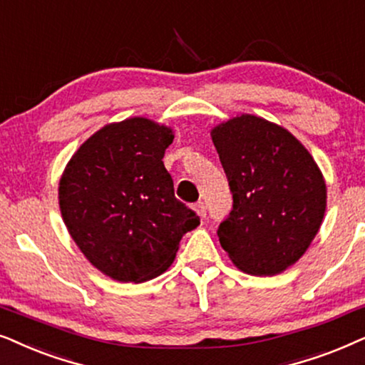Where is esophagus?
I'll use <instances>...</instances> for the list:
<instances>
[{
    "label": "esophagus",
    "instance_id": "esophagus-1",
    "mask_svg": "<svg viewBox=\"0 0 365 365\" xmlns=\"http://www.w3.org/2000/svg\"><path fill=\"white\" fill-rule=\"evenodd\" d=\"M195 212H197L198 215H200L202 218H205V215H207V207H205V203L198 202L197 205H195Z\"/></svg>",
    "mask_w": 365,
    "mask_h": 365
}]
</instances>
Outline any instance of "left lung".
Returning <instances> with one entry per match:
<instances>
[{"instance_id":"8db88e82","label":"left lung","mask_w":365,"mask_h":365,"mask_svg":"<svg viewBox=\"0 0 365 365\" xmlns=\"http://www.w3.org/2000/svg\"><path fill=\"white\" fill-rule=\"evenodd\" d=\"M233 197L218 240L252 275H277L294 265L317 235L327 188L317 163L289 130L240 115L212 130Z\"/></svg>"}]
</instances>
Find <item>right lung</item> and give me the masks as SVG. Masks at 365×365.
<instances>
[{
    "instance_id": "add662e5",
    "label": "right lung",
    "mask_w": 365,
    "mask_h": 365,
    "mask_svg": "<svg viewBox=\"0 0 365 365\" xmlns=\"http://www.w3.org/2000/svg\"><path fill=\"white\" fill-rule=\"evenodd\" d=\"M172 128L135 116L110 123L76 150L58 200L78 249L118 282L152 280L172 265L200 217L175 198L163 155Z\"/></svg>"
}]
</instances>
